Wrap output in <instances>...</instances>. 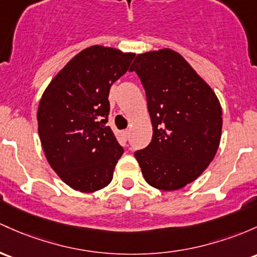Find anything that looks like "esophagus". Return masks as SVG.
<instances>
[{
  "label": "esophagus",
  "instance_id": "1",
  "mask_svg": "<svg viewBox=\"0 0 257 257\" xmlns=\"http://www.w3.org/2000/svg\"><path fill=\"white\" fill-rule=\"evenodd\" d=\"M128 135H129V132L128 131H122L120 132V137H122V139L124 142H126V139H128Z\"/></svg>",
  "mask_w": 257,
  "mask_h": 257
}]
</instances>
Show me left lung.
<instances>
[{"instance_id": "obj_1", "label": "left lung", "mask_w": 257, "mask_h": 257, "mask_svg": "<svg viewBox=\"0 0 257 257\" xmlns=\"http://www.w3.org/2000/svg\"><path fill=\"white\" fill-rule=\"evenodd\" d=\"M129 70L142 80L152 123L151 143L135 152L144 178L159 190L184 188L218 150L223 123L218 97L173 50L140 53Z\"/></svg>"}]
</instances>
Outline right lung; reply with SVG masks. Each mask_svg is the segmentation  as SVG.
Listing matches in <instances>:
<instances>
[{
	"label": "right lung",
	"instance_id": "add662e5",
	"mask_svg": "<svg viewBox=\"0 0 257 257\" xmlns=\"http://www.w3.org/2000/svg\"><path fill=\"white\" fill-rule=\"evenodd\" d=\"M133 52L90 46L70 60L45 89L38 108L39 137L57 176L74 190L94 193L111 183L123 149L106 126L111 85Z\"/></svg>",
	"mask_w": 257,
	"mask_h": 257
}]
</instances>
